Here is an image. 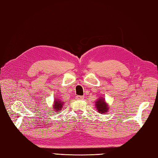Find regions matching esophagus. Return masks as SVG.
Masks as SVG:
<instances>
[{"instance_id": "1", "label": "esophagus", "mask_w": 158, "mask_h": 158, "mask_svg": "<svg viewBox=\"0 0 158 158\" xmlns=\"http://www.w3.org/2000/svg\"><path fill=\"white\" fill-rule=\"evenodd\" d=\"M76 98L77 100H83L84 99V96H77L76 97Z\"/></svg>"}]
</instances>
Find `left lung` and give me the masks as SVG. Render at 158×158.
<instances>
[{
	"mask_svg": "<svg viewBox=\"0 0 158 158\" xmlns=\"http://www.w3.org/2000/svg\"><path fill=\"white\" fill-rule=\"evenodd\" d=\"M96 106L97 107L98 112H99L100 114H104V113H106L109 111V107H107L106 103L105 102V100L104 99H101V98H100L99 100H98L96 104Z\"/></svg>",
	"mask_w": 158,
	"mask_h": 158,
	"instance_id": "1",
	"label": "left lung"
}]
</instances>
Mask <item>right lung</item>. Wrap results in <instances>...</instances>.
<instances>
[{
  "instance_id": "add662e5",
  "label": "right lung",
  "mask_w": 158,
  "mask_h": 158,
  "mask_svg": "<svg viewBox=\"0 0 158 158\" xmlns=\"http://www.w3.org/2000/svg\"><path fill=\"white\" fill-rule=\"evenodd\" d=\"M62 105H63V102H62L61 100H56L55 101L54 105H53V106H54V107H53V109H54V111H60V110L62 109Z\"/></svg>"
}]
</instances>
